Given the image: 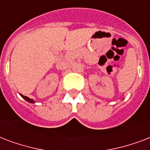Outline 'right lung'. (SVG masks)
Wrapping results in <instances>:
<instances>
[{"label": "right lung", "mask_w": 150, "mask_h": 150, "mask_svg": "<svg viewBox=\"0 0 150 150\" xmlns=\"http://www.w3.org/2000/svg\"><path fill=\"white\" fill-rule=\"evenodd\" d=\"M20 95H21V96H22V98L25 99V100H26V101H28V102L32 103H35V101H34V100H33V99H30V98H29V97H27V96H23V95H22V94H20Z\"/></svg>", "instance_id": "obj_1"}]
</instances>
